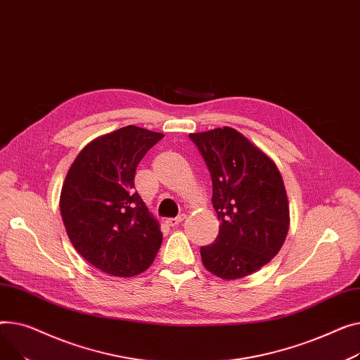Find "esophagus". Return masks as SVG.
I'll use <instances>...</instances> for the list:
<instances>
[{
	"instance_id": "esophagus-1",
	"label": "esophagus",
	"mask_w": 360,
	"mask_h": 360,
	"mask_svg": "<svg viewBox=\"0 0 360 360\" xmlns=\"http://www.w3.org/2000/svg\"><path fill=\"white\" fill-rule=\"evenodd\" d=\"M184 215H179V217H176V218H168L165 222L170 225V226H177L180 222H183L184 221Z\"/></svg>"
}]
</instances>
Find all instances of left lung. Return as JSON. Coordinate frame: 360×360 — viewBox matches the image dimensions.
I'll return each instance as SVG.
<instances>
[{"label":"left lung","instance_id":"8db88e82","mask_svg":"<svg viewBox=\"0 0 360 360\" xmlns=\"http://www.w3.org/2000/svg\"><path fill=\"white\" fill-rule=\"evenodd\" d=\"M188 136L212 177L221 221L215 243L200 248L202 263L224 281L245 278L276 256L288 236L289 202L279 168L229 126Z\"/></svg>","mask_w":360,"mask_h":360}]
</instances>
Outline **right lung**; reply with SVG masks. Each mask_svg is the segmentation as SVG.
Here are the masks:
<instances>
[{"mask_svg":"<svg viewBox=\"0 0 360 360\" xmlns=\"http://www.w3.org/2000/svg\"><path fill=\"white\" fill-rule=\"evenodd\" d=\"M162 138L135 124L101 135L82 148L62 184L59 209L74 248L112 276H136L160 250V224L134 180L139 161Z\"/></svg>","mask_w":360,"mask_h":360,"instance_id":"obj_1","label":"right lung"}]
</instances>
